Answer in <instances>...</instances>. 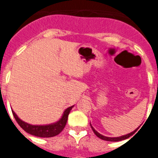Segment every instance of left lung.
Listing matches in <instances>:
<instances>
[{
	"label": "left lung",
	"mask_w": 158,
	"mask_h": 158,
	"mask_svg": "<svg viewBox=\"0 0 158 158\" xmlns=\"http://www.w3.org/2000/svg\"><path fill=\"white\" fill-rule=\"evenodd\" d=\"M90 126H91L92 130H93V131L94 132V134H95L99 139H101L102 140H106V141H110V142H118V141H121V140L127 139L128 138H130V136H132V135L137 131L138 129H139V128H137V129H135L133 132L130 133V134H127V135H122V136H120V137H107V136H104V135H101L100 133L98 132V131L92 126L91 123H90Z\"/></svg>",
	"instance_id": "obj_1"
}]
</instances>
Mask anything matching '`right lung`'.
<instances>
[{
	"instance_id": "right-lung-1",
	"label": "right lung",
	"mask_w": 158,
	"mask_h": 158,
	"mask_svg": "<svg viewBox=\"0 0 158 158\" xmlns=\"http://www.w3.org/2000/svg\"><path fill=\"white\" fill-rule=\"evenodd\" d=\"M73 107H74V106L66 108L64 110V112L59 120H57L56 122L55 123L48 124V125H31V124H28V123L22 120L20 118H19L18 115H16L13 110H12V113H13L14 117L15 118L17 123L24 131L30 135L37 136V137L50 138L56 136L63 130L66 125L68 115Z\"/></svg>"
}]
</instances>
